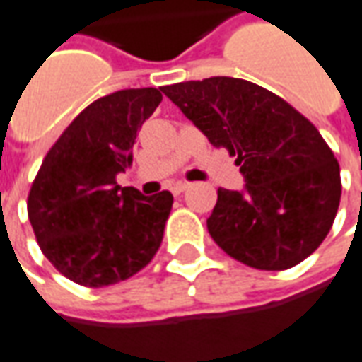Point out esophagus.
I'll return each mask as SVG.
<instances>
[{
  "label": "esophagus",
  "mask_w": 362,
  "mask_h": 362,
  "mask_svg": "<svg viewBox=\"0 0 362 362\" xmlns=\"http://www.w3.org/2000/svg\"><path fill=\"white\" fill-rule=\"evenodd\" d=\"M189 186H192L189 182H176V184L173 186V194H174V196H180L182 192H186Z\"/></svg>",
  "instance_id": "esophagus-1"
}]
</instances>
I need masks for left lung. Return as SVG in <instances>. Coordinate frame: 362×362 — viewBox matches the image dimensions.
Masks as SVG:
<instances>
[{
  "instance_id": "left-lung-1",
  "label": "left lung",
  "mask_w": 362,
  "mask_h": 362,
  "mask_svg": "<svg viewBox=\"0 0 362 362\" xmlns=\"http://www.w3.org/2000/svg\"><path fill=\"white\" fill-rule=\"evenodd\" d=\"M160 90L240 166L244 189H217L207 219L219 248L266 272L308 258L329 233L341 199L339 165L314 124L272 90L235 77Z\"/></svg>"
}]
</instances>
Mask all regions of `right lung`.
<instances>
[{
  "label": "right lung",
  "instance_id": "add662e5",
  "mask_svg": "<svg viewBox=\"0 0 362 362\" xmlns=\"http://www.w3.org/2000/svg\"><path fill=\"white\" fill-rule=\"evenodd\" d=\"M163 100L160 89L116 90L66 127L28 192L38 246L64 277L83 287L129 279L157 254L174 197L122 188L135 137Z\"/></svg>",
  "mask_w": 362,
  "mask_h": 362
}]
</instances>
